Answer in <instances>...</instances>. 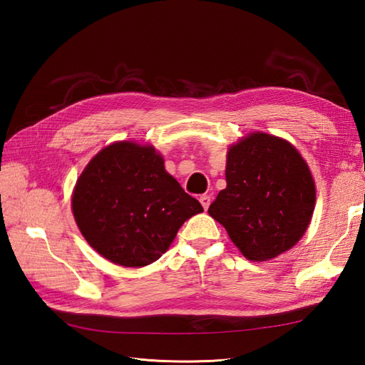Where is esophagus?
Returning <instances> with one entry per match:
<instances>
[{"label":"esophagus","instance_id":"34e87169","mask_svg":"<svg viewBox=\"0 0 365 365\" xmlns=\"http://www.w3.org/2000/svg\"><path fill=\"white\" fill-rule=\"evenodd\" d=\"M200 201H201L204 210H207V208L210 207V202H212V197H210L208 195H202V196L200 197Z\"/></svg>","mask_w":365,"mask_h":365}]
</instances>
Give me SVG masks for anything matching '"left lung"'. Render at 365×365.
<instances>
[{
	"mask_svg": "<svg viewBox=\"0 0 365 365\" xmlns=\"http://www.w3.org/2000/svg\"><path fill=\"white\" fill-rule=\"evenodd\" d=\"M225 180L208 213L248 260L277 257L303 237L315 182L289 141L264 132L242 138L228 149Z\"/></svg>",
	"mask_w": 365,
	"mask_h": 365,
	"instance_id": "1",
	"label": "left lung"
}]
</instances>
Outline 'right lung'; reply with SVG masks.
Returning <instances> with one entry per match:
<instances>
[{
	"mask_svg": "<svg viewBox=\"0 0 365 365\" xmlns=\"http://www.w3.org/2000/svg\"><path fill=\"white\" fill-rule=\"evenodd\" d=\"M71 207L88 244L129 268L158 260L185 220L204 212L165 172L155 148L132 141L113 143L88 163Z\"/></svg>",
	"mask_w": 365,
	"mask_h": 365,
	"instance_id": "right-lung-1",
	"label": "right lung"
}]
</instances>
